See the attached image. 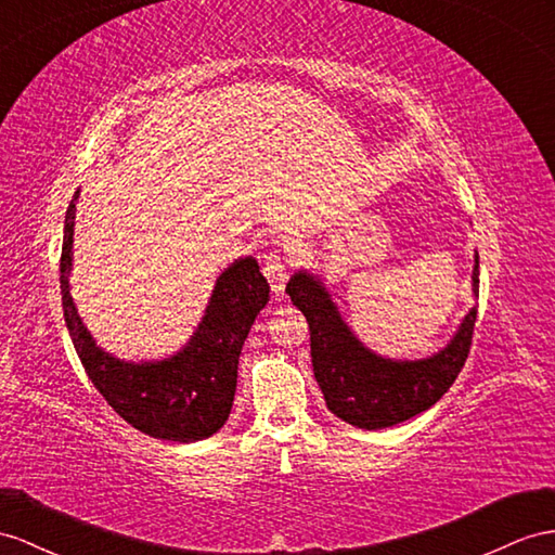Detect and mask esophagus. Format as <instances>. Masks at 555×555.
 <instances>
[{
  "label": "esophagus",
  "instance_id": "1",
  "mask_svg": "<svg viewBox=\"0 0 555 555\" xmlns=\"http://www.w3.org/2000/svg\"><path fill=\"white\" fill-rule=\"evenodd\" d=\"M262 274L267 276L269 286H272L274 297H283V291H286V281H288V267L281 260V255H269L267 264L262 267Z\"/></svg>",
  "mask_w": 555,
  "mask_h": 555
}]
</instances>
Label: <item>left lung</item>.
Segmentation results:
<instances>
[{"label":"left lung","mask_w":555,"mask_h":555,"mask_svg":"<svg viewBox=\"0 0 555 555\" xmlns=\"http://www.w3.org/2000/svg\"><path fill=\"white\" fill-rule=\"evenodd\" d=\"M474 260L472 291L478 297V253ZM286 293L309 323L311 365L325 405L359 429H387L429 410L457 379L472 349L476 307L434 357L391 361L363 347L319 276L300 269L291 276Z\"/></svg>","instance_id":"left-lung-1"}]
</instances>
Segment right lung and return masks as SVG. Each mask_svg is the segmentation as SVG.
I'll list each match as a JSON object with an SVG mask.
<instances>
[{
	"label": "right lung",
	"instance_id": "obj_1",
	"mask_svg": "<svg viewBox=\"0 0 555 555\" xmlns=\"http://www.w3.org/2000/svg\"><path fill=\"white\" fill-rule=\"evenodd\" d=\"M77 198L79 190L65 216L61 295L69 337L93 387L121 420L152 438L194 443L220 431L232 413L241 347L269 302V283L258 260L248 255L224 269L202 323L173 357L142 363L115 359L95 345L69 295Z\"/></svg>",
	"mask_w": 555,
	"mask_h": 555
}]
</instances>
